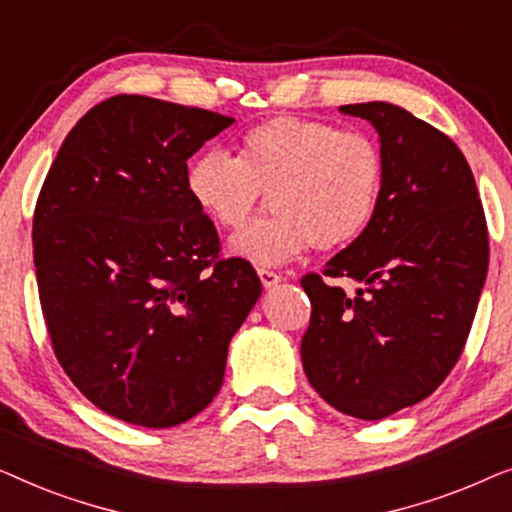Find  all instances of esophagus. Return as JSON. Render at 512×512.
Returning <instances> with one entry per match:
<instances>
[{"label":"esophagus","instance_id":"obj_1","mask_svg":"<svg viewBox=\"0 0 512 512\" xmlns=\"http://www.w3.org/2000/svg\"><path fill=\"white\" fill-rule=\"evenodd\" d=\"M258 277H261V282H263L265 289H272V286H277L279 282H282V277H279L275 270L261 268V270H258Z\"/></svg>","mask_w":512,"mask_h":512}]
</instances>
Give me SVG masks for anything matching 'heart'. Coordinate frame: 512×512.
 <instances>
[{
    "label": "heart",
    "instance_id": "obj_1",
    "mask_svg": "<svg viewBox=\"0 0 512 512\" xmlns=\"http://www.w3.org/2000/svg\"><path fill=\"white\" fill-rule=\"evenodd\" d=\"M186 191L219 228L242 230L272 195L275 216L233 237L230 251L261 268L310 247L342 251L366 235L384 191V158L363 132L312 118L277 116L242 137L240 158L198 156Z\"/></svg>",
    "mask_w": 512,
    "mask_h": 512
}]
</instances>
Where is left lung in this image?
<instances>
[{
  "label": "left lung",
  "mask_w": 512,
  "mask_h": 512,
  "mask_svg": "<svg viewBox=\"0 0 512 512\" xmlns=\"http://www.w3.org/2000/svg\"><path fill=\"white\" fill-rule=\"evenodd\" d=\"M340 111L380 135L384 191L366 235L324 275L300 279L312 303L300 356L328 405L373 422L431 396L464 352L487 277V221L450 137L389 102Z\"/></svg>",
  "instance_id": "left-lung-1"
}]
</instances>
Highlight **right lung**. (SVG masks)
I'll return each mask as SVG.
<instances>
[{"label":"right lung","mask_w":512,"mask_h":512,"mask_svg":"<svg viewBox=\"0 0 512 512\" xmlns=\"http://www.w3.org/2000/svg\"><path fill=\"white\" fill-rule=\"evenodd\" d=\"M235 118L109 97L62 142L32 221L53 352L107 415L167 429L219 394L230 338L261 296L249 261L219 258L186 191L188 158Z\"/></svg>","instance_id":"obj_1"}]
</instances>
